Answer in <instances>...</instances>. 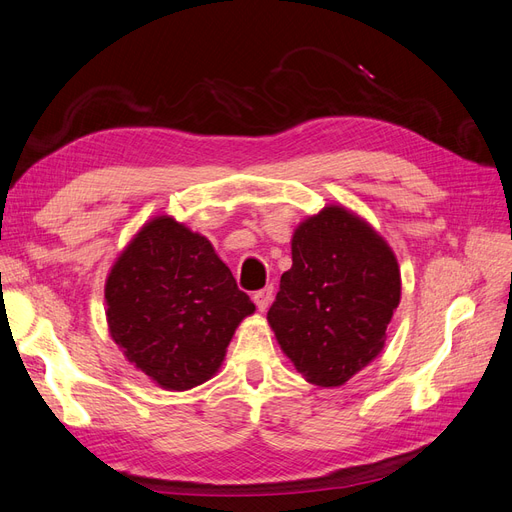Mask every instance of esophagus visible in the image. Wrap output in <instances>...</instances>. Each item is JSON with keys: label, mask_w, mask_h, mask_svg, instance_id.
I'll return each mask as SVG.
<instances>
[{"label": "esophagus", "mask_w": 512, "mask_h": 512, "mask_svg": "<svg viewBox=\"0 0 512 512\" xmlns=\"http://www.w3.org/2000/svg\"><path fill=\"white\" fill-rule=\"evenodd\" d=\"M252 299H254V303H256V307L260 309V312H265V309L271 305V301H273V286H265V288H260V290H256L254 294H252Z\"/></svg>", "instance_id": "obj_1"}]
</instances>
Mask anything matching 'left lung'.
<instances>
[{"instance_id": "1", "label": "left lung", "mask_w": 512, "mask_h": 512, "mask_svg": "<svg viewBox=\"0 0 512 512\" xmlns=\"http://www.w3.org/2000/svg\"><path fill=\"white\" fill-rule=\"evenodd\" d=\"M399 294L391 247L344 207H324L294 230L267 318L307 382L342 386L380 354Z\"/></svg>"}]
</instances>
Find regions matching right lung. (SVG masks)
I'll use <instances>...</instances> for the list:
<instances>
[{"instance_id":"add662e5","label":"right lung","mask_w":512,"mask_h":512,"mask_svg":"<svg viewBox=\"0 0 512 512\" xmlns=\"http://www.w3.org/2000/svg\"><path fill=\"white\" fill-rule=\"evenodd\" d=\"M104 297L115 344L168 391L209 380L256 309L211 243L166 215L117 258Z\"/></svg>"}]
</instances>
